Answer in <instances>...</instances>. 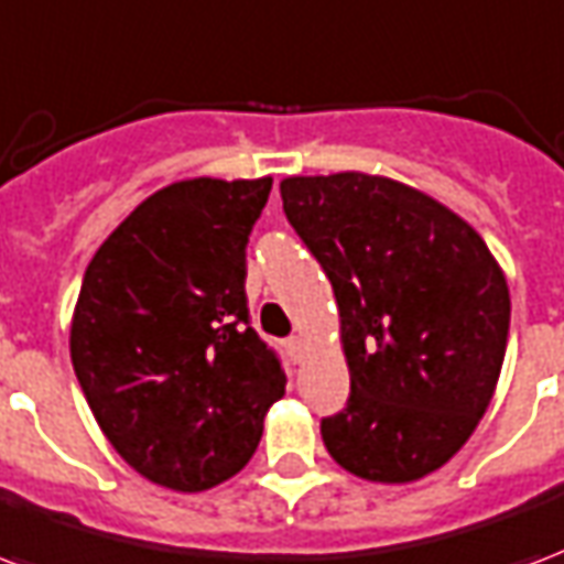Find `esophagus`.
I'll list each match as a JSON object with an SVG mask.
<instances>
[{
  "instance_id": "obj_1",
  "label": "esophagus",
  "mask_w": 564,
  "mask_h": 564,
  "mask_svg": "<svg viewBox=\"0 0 564 564\" xmlns=\"http://www.w3.org/2000/svg\"><path fill=\"white\" fill-rule=\"evenodd\" d=\"M285 350H288V357L294 359V362H303V359H306V341H303L300 336L288 338Z\"/></svg>"
}]
</instances>
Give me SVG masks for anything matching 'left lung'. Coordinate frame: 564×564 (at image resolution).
I'll return each mask as SVG.
<instances>
[{"label": "left lung", "instance_id": "1", "mask_svg": "<svg viewBox=\"0 0 564 564\" xmlns=\"http://www.w3.org/2000/svg\"><path fill=\"white\" fill-rule=\"evenodd\" d=\"M288 223L336 294L347 408L321 422L338 467L408 485L476 431L506 359L502 267L467 219L383 175H294Z\"/></svg>", "mask_w": 564, "mask_h": 564}]
</instances>
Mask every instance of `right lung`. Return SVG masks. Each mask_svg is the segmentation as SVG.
Returning a JSON list of instances; mask_svg holds the SVG:
<instances>
[{
	"instance_id": "obj_1",
	"label": "right lung",
	"mask_w": 564,
	"mask_h": 564,
	"mask_svg": "<svg viewBox=\"0 0 564 564\" xmlns=\"http://www.w3.org/2000/svg\"><path fill=\"white\" fill-rule=\"evenodd\" d=\"M273 177L156 189L91 258L70 359L97 425L139 476L198 494L247 467L285 395L249 327L247 243Z\"/></svg>"
}]
</instances>
